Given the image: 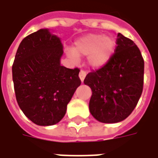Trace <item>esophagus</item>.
I'll return each mask as SVG.
<instances>
[{
	"instance_id": "1",
	"label": "esophagus",
	"mask_w": 158,
	"mask_h": 158,
	"mask_svg": "<svg viewBox=\"0 0 158 158\" xmlns=\"http://www.w3.org/2000/svg\"><path fill=\"white\" fill-rule=\"evenodd\" d=\"M85 75H86L85 72V71H80L79 76V79H80V80H81V82H82V83H83V81H84L85 78Z\"/></svg>"
}]
</instances>
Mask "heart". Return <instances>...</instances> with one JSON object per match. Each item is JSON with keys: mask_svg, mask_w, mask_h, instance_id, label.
Instances as JSON below:
<instances>
[{"mask_svg": "<svg viewBox=\"0 0 158 158\" xmlns=\"http://www.w3.org/2000/svg\"><path fill=\"white\" fill-rule=\"evenodd\" d=\"M115 42L113 37L101 34H87L76 40L69 52L73 59L86 56L87 62L93 68L103 67L114 54Z\"/></svg>", "mask_w": 158, "mask_h": 158, "instance_id": "heart-1", "label": "heart"}]
</instances>
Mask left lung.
I'll return each mask as SVG.
<instances>
[{"instance_id": "left-lung-1", "label": "left lung", "mask_w": 158, "mask_h": 158, "mask_svg": "<svg viewBox=\"0 0 158 158\" xmlns=\"http://www.w3.org/2000/svg\"><path fill=\"white\" fill-rule=\"evenodd\" d=\"M117 37L110 60L84 80L92 91L90 114L102 123H117L128 117L143 90L144 63L140 51L131 39L121 33Z\"/></svg>"}]
</instances>
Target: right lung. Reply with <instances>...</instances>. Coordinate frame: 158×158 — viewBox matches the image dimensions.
I'll use <instances>...</instances> for the list:
<instances>
[{
  "label": "right lung",
  "mask_w": 158,
  "mask_h": 158,
  "mask_svg": "<svg viewBox=\"0 0 158 158\" xmlns=\"http://www.w3.org/2000/svg\"><path fill=\"white\" fill-rule=\"evenodd\" d=\"M63 45L49 29L25 37L13 65L18 104L26 117L38 126H52L64 117L67 106L80 85L79 68L60 65Z\"/></svg>",
  "instance_id": "add662e5"
}]
</instances>
